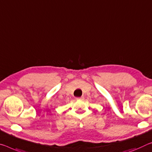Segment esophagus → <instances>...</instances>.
<instances>
[{
	"label": "esophagus",
	"mask_w": 152,
	"mask_h": 152,
	"mask_svg": "<svg viewBox=\"0 0 152 152\" xmlns=\"http://www.w3.org/2000/svg\"><path fill=\"white\" fill-rule=\"evenodd\" d=\"M77 99H78V100H84V97H78V98H77Z\"/></svg>",
	"instance_id": "1"
}]
</instances>
